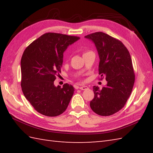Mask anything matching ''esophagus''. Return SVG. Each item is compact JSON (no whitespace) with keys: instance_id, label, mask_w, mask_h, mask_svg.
Listing matches in <instances>:
<instances>
[{"instance_id":"esophagus-1","label":"esophagus","mask_w":153,"mask_h":153,"mask_svg":"<svg viewBox=\"0 0 153 153\" xmlns=\"http://www.w3.org/2000/svg\"><path fill=\"white\" fill-rule=\"evenodd\" d=\"M78 88L79 89H82V90H86V89H88V87L83 85V86H79V87H78Z\"/></svg>"}]
</instances>
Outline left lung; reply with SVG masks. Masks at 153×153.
Listing matches in <instances>:
<instances>
[{
  "label": "left lung",
  "instance_id": "8db88e82",
  "mask_svg": "<svg viewBox=\"0 0 153 153\" xmlns=\"http://www.w3.org/2000/svg\"><path fill=\"white\" fill-rule=\"evenodd\" d=\"M95 43L99 56V72L106 86H94L95 96L90 102L94 112L102 116L112 115L125 106L135 82L132 60L128 50L120 40L103 32L85 36Z\"/></svg>",
  "mask_w": 153,
  "mask_h": 153
}]
</instances>
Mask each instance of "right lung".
<instances>
[{
	"label": "right lung",
	"instance_id": "obj_1",
	"mask_svg": "<svg viewBox=\"0 0 153 153\" xmlns=\"http://www.w3.org/2000/svg\"><path fill=\"white\" fill-rule=\"evenodd\" d=\"M79 37L47 33L25 48L21 59V87L25 98L38 112L57 116L66 110L74 88L66 83L54 85L61 73L63 53Z\"/></svg>",
	"mask_w": 153,
	"mask_h": 153
}]
</instances>
